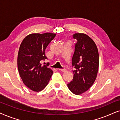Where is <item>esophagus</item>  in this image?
Listing matches in <instances>:
<instances>
[{
	"mask_svg": "<svg viewBox=\"0 0 120 120\" xmlns=\"http://www.w3.org/2000/svg\"><path fill=\"white\" fill-rule=\"evenodd\" d=\"M59 70L62 72H65L66 71V70L65 68H59Z\"/></svg>",
	"mask_w": 120,
	"mask_h": 120,
	"instance_id": "1",
	"label": "esophagus"
}]
</instances>
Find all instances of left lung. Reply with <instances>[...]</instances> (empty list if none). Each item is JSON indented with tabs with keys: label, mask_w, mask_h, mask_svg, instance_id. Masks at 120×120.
Instances as JSON below:
<instances>
[{
	"label": "left lung",
	"mask_w": 120,
	"mask_h": 120,
	"mask_svg": "<svg viewBox=\"0 0 120 120\" xmlns=\"http://www.w3.org/2000/svg\"><path fill=\"white\" fill-rule=\"evenodd\" d=\"M77 40L72 58L73 78L68 87L73 94L79 95L88 90L96 79L99 68V53L93 40L83 33H75Z\"/></svg>",
	"instance_id": "left-lung-1"
}]
</instances>
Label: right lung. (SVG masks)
Here are the masks:
<instances>
[{
  "label": "right lung",
  "instance_id": "right-lung-1",
  "mask_svg": "<svg viewBox=\"0 0 120 120\" xmlns=\"http://www.w3.org/2000/svg\"><path fill=\"white\" fill-rule=\"evenodd\" d=\"M56 34L45 33L28 35L22 41L17 56V67L23 83L34 92L42 90L48 83L53 72L41 64L47 59L46 48Z\"/></svg>",
  "mask_w": 120,
  "mask_h": 120
}]
</instances>
